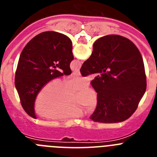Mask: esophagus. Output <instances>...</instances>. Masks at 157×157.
Listing matches in <instances>:
<instances>
[{"instance_id": "esophagus-1", "label": "esophagus", "mask_w": 157, "mask_h": 157, "mask_svg": "<svg viewBox=\"0 0 157 157\" xmlns=\"http://www.w3.org/2000/svg\"><path fill=\"white\" fill-rule=\"evenodd\" d=\"M72 74H73V75H76V76L81 75V74H80V71L78 70L75 71H73V73H72Z\"/></svg>"}]
</instances>
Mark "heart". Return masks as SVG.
I'll list each match as a JSON object with an SVG mask.
<instances>
[{
  "label": "heart",
  "mask_w": 157,
  "mask_h": 157,
  "mask_svg": "<svg viewBox=\"0 0 157 157\" xmlns=\"http://www.w3.org/2000/svg\"><path fill=\"white\" fill-rule=\"evenodd\" d=\"M89 85L86 78L75 77L63 82L52 80L42 87L36 97L35 112L51 120H63L82 116V108L94 112L98 105L97 94L90 88H86L72 97L71 93Z\"/></svg>",
  "instance_id": "b5f03b06"
}]
</instances>
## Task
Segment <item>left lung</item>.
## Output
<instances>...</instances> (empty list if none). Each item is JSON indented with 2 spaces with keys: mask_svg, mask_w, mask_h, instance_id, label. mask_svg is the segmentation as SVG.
I'll return each mask as SVG.
<instances>
[{
  "mask_svg": "<svg viewBox=\"0 0 157 157\" xmlns=\"http://www.w3.org/2000/svg\"><path fill=\"white\" fill-rule=\"evenodd\" d=\"M73 59L71 41L58 32H42L26 45L18 62L15 86L29 116L37 118L34 102L45 84L55 78L71 75Z\"/></svg>",
  "mask_w": 157,
  "mask_h": 157,
  "instance_id": "1",
  "label": "left lung"
}]
</instances>
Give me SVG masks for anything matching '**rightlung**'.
<instances>
[{
	"label": "right lung",
	"mask_w": 157,
	"mask_h": 157,
	"mask_svg": "<svg viewBox=\"0 0 157 157\" xmlns=\"http://www.w3.org/2000/svg\"><path fill=\"white\" fill-rule=\"evenodd\" d=\"M92 54L83 63L82 76L98 73L91 82L98 105L94 122L120 123L132 116L146 90L143 59L138 48L123 36L107 35L94 42Z\"/></svg>",
	"instance_id": "obj_1"
}]
</instances>
